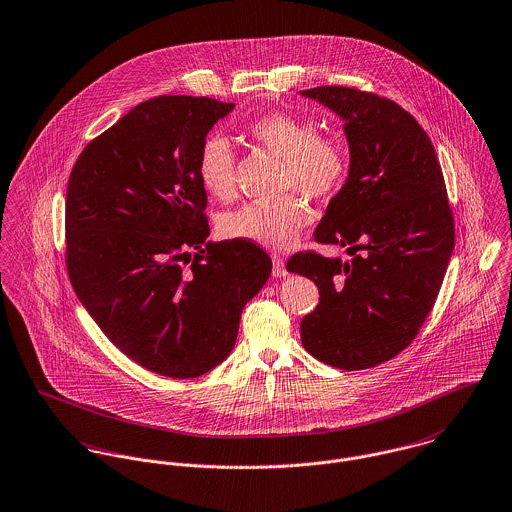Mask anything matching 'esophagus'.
Returning <instances> with one entry per match:
<instances>
[{"instance_id": "1", "label": "esophagus", "mask_w": 512, "mask_h": 512, "mask_svg": "<svg viewBox=\"0 0 512 512\" xmlns=\"http://www.w3.org/2000/svg\"><path fill=\"white\" fill-rule=\"evenodd\" d=\"M272 262H274V268H272V274H274V278H284V276L288 274V270H286V264H284L282 256H278V254H272Z\"/></svg>"}]
</instances>
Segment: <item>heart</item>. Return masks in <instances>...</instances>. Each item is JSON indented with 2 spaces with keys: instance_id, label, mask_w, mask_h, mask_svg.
Returning <instances> with one entry per match:
<instances>
[{
  "instance_id": "heart-1",
  "label": "heart",
  "mask_w": 512,
  "mask_h": 512,
  "mask_svg": "<svg viewBox=\"0 0 512 512\" xmlns=\"http://www.w3.org/2000/svg\"><path fill=\"white\" fill-rule=\"evenodd\" d=\"M254 144L282 157V187L299 189L311 199H329L345 183L349 153L341 140L317 132L313 120L288 112L254 118L246 126ZM197 173L203 189L220 201L234 195V149L222 136H209L197 155ZM311 209L299 193L274 201H256L219 220L220 234L266 248H286L309 224Z\"/></svg>"
}]
</instances>
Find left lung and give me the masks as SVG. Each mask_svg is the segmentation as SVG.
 Returning <instances> with one entry per match:
<instances>
[{
	"label": "left lung",
	"mask_w": 512,
	"mask_h": 512,
	"mask_svg": "<svg viewBox=\"0 0 512 512\" xmlns=\"http://www.w3.org/2000/svg\"><path fill=\"white\" fill-rule=\"evenodd\" d=\"M345 122L349 177L315 228V242L351 260L297 252L288 272L319 288L301 319L307 353L341 370L380 365L404 351L438 297L455 226L436 149L396 102L349 86L301 90Z\"/></svg>",
	"instance_id": "left-lung-1"
}]
</instances>
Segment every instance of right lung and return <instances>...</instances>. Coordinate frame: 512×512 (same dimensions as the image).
<instances>
[{"label": "right lung", "mask_w": 512, "mask_h": 512, "mask_svg": "<svg viewBox=\"0 0 512 512\" xmlns=\"http://www.w3.org/2000/svg\"><path fill=\"white\" fill-rule=\"evenodd\" d=\"M232 108L207 96H155L84 147L69 177L74 292L128 359L161 376L195 378L220 365L244 305L272 274L260 246L207 240L197 155Z\"/></svg>", "instance_id": "right-lung-1"}]
</instances>
